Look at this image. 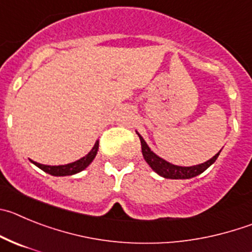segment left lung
Segmentation results:
<instances>
[{
  "mask_svg": "<svg viewBox=\"0 0 252 252\" xmlns=\"http://www.w3.org/2000/svg\"><path fill=\"white\" fill-rule=\"evenodd\" d=\"M136 133H137L138 137H140V141H141L142 156H144L145 161L149 163L150 167H151L156 174L160 175L161 177H165V179H172V180L192 179V177L202 174L206 168H209L212 163L215 162L221 152L220 150V151L214 156V158H211L210 160H207L206 162L204 163H198V165H193V166L174 165V163L163 160V158H160L158 155L155 154V152L150 149L149 145L146 144L144 137H142L137 131H136Z\"/></svg>",
  "mask_w": 252,
  "mask_h": 252,
  "instance_id": "left-lung-1",
  "label": "left lung"
}]
</instances>
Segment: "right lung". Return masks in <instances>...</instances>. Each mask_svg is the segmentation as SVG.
Here are the masks:
<instances>
[{"mask_svg":"<svg viewBox=\"0 0 252 252\" xmlns=\"http://www.w3.org/2000/svg\"><path fill=\"white\" fill-rule=\"evenodd\" d=\"M98 151V140L94 142V147L91 149V151L81 158L80 160L75 161V162L66 163V165H56V166H51V165H42V163L34 162V161L31 160V162L33 165H36L37 167L41 168L42 171H45L46 174H50L52 176H71V175L78 174V172L84 171L85 168L90 165V163L94 161V158H96Z\"/></svg>","mask_w":252,"mask_h":252,"instance_id":"add662e5","label":"right lung"}]
</instances>
